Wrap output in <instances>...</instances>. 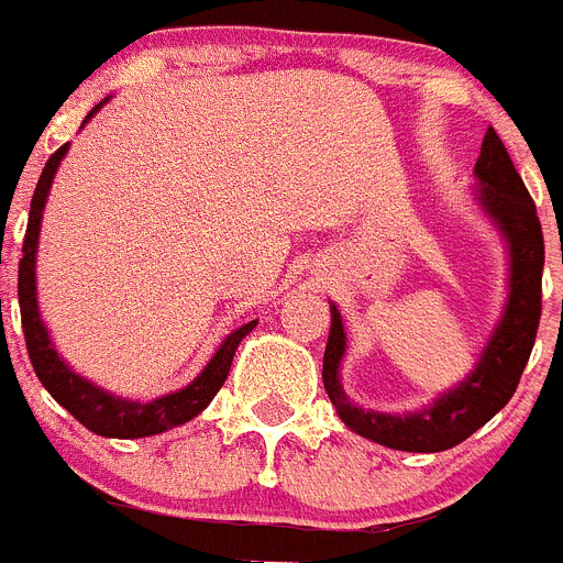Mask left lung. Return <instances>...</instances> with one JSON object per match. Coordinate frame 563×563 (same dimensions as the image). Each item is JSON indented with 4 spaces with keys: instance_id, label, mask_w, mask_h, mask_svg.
<instances>
[{
    "instance_id": "left-lung-1",
    "label": "left lung",
    "mask_w": 563,
    "mask_h": 563,
    "mask_svg": "<svg viewBox=\"0 0 563 563\" xmlns=\"http://www.w3.org/2000/svg\"><path fill=\"white\" fill-rule=\"evenodd\" d=\"M473 201L507 244V301L489 333L482 355L453 390L441 393L432 405L412 412L364 410L344 393L341 362L347 353V330L339 307L330 301V335L324 347V390L339 419L362 439L405 453H441L470 439L512 398L527 358L536 344L541 319V273L544 235L527 187L510 153L489 128L475 162Z\"/></svg>"
}]
</instances>
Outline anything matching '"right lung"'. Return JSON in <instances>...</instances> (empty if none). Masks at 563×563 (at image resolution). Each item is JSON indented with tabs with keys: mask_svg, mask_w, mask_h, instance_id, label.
Wrapping results in <instances>:
<instances>
[{
	"mask_svg": "<svg viewBox=\"0 0 563 563\" xmlns=\"http://www.w3.org/2000/svg\"><path fill=\"white\" fill-rule=\"evenodd\" d=\"M108 102L110 96L90 110L85 122H81V128L96 117V110ZM67 147H70V142L62 144L59 151L47 158L45 170L40 176V185L33 190L25 244H22V258H19V310H22V330H25L27 355H31V364L36 369V376H40L42 387L76 421L88 427L90 432L104 435V439H144V435H158V432L187 424V421L196 419L213 401V396L222 390L224 378H228L235 347L242 344L244 335L253 333L258 319L230 330L194 382L185 384L181 390L151 398V401L117 396V393L104 390V387L93 384L90 378L79 376L74 367H67V362L59 355L56 344H53L51 330L45 328V319L40 313V296H36V250H40L42 213H45L53 176L59 170L62 158L67 156Z\"/></svg>",
	"mask_w": 563,
	"mask_h": 563,
	"instance_id": "obj_1",
	"label": "right lung"
}]
</instances>
